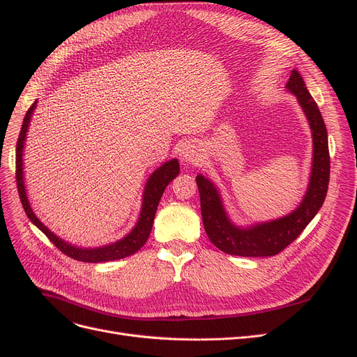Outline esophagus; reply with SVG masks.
<instances>
[{
	"instance_id": "esophagus-1",
	"label": "esophagus",
	"mask_w": 357,
	"mask_h": 357,
	"mask_svg": "<svg viewBox=\"0 0 357 357\" xmlns=\"http://www.w3.org/2000/svg\"><path fill=\"white\" fill-rule=\"evenodd\" d=\"M182 160L186 162V163H194V162H198L199 160V153L195 146H186L183 150H182Z\"/></svg>"
}]
</instances>
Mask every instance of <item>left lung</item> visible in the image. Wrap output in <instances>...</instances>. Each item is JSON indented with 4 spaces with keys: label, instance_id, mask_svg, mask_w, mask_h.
I'll return each mask as SVG.
<instances>
[{
    "label": "left lung",
    "instance_id": "1",
    "mask_svg": "<svg viewBox=\"0 0 357 357\" xmlns=\"http://www.w3.org/2000/svg\"><path fill=\"white\" fill-rule=\"evenodd\" d=\"M287 88L303 107L312 131V171L307 194L299 207L291 214L243 229L234 226L229 220L214 183L198 175L197 185L204 229L213 245L224 253L246 257L278 255L303 233L326 199L330 181V153L323 116L298 70L294 69L291 72Z\"/></svg>",
    "mask_w": 357,
    "mask_h": 357
}]
</instances>
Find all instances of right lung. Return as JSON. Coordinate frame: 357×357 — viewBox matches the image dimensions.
Wrapping results in <instances>:
<instances>
[{"label":"right lung","mask_w":357,"mask_h":357,"mask_svg":"<svg viewBox=\"0 0 357 357\" xmlns=\"http://www.w3.org/2000/svg\"><path fill=\"white\" fill-rule=\"evenodd\" d=\"M37 102H33L31 107L27 109L26 117L20 130V135H18L17 140V149H15V181H17V190L18 195H20V201L23 204V208L30 218V221L34 224V226L42 230L46 237L53 243V245L58 248L62 253L66 256L79 260V261H88V264H100V261H109V260H119L123 257H127L130 255L136 253L140 250L144 243L149 238L150 231H152L153 226V220L155 214L158 210L159 201L163 195V191L166 186L169 185L174 178L179 174V162L176 159L169 160L163 163L160 167H158L156 171L150 175V178L146 182L144 186V194H143V205H142V213L139 217V221L136 224V227L131 230L126 237L121 240L111 243V245L102 246V248H96V249H82L72 246L69 243L63 241L58 236H54L46 226H43V222L37 218L30 207L27 195H26V188H24V179H23V149H24V140H26V133H27V127L30 123V119L33 116V111L36 108Z\"/></svg>","instance_id":"right-lung-1"}]
</instances>
